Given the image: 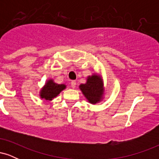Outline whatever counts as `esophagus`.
<instances>
[{"label": "esophagus", "mask_w": 159, "mask_h": 159, "mask_svg": "<svg viewBox=\"0 0 159 159\" xmlns=\"http://www.w3.org/2000/svg\"><path fill=\"white\" fill-rule=\"evenodd\" d=\"M71 87H72V88H75V87H76V81H72L71 82Z\"/></svg>", "instance_id": "1"}]
</instances>
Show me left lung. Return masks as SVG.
<instances>
[{
	"instance_id": "8db88e82",
	"label": "left lung",
	"mask_w": 159,
	"mask_h": 159,
	"mask_svg": "<svg viewBox=\"0 0 159 159\" xmlns=\"http://www.w3.org/2000/svg\"><path fill=\"white\" fill-rule=\"evenodd\" d=\"M79 89L87 102L92 105L101 102L105 98V90L104 81L101 75L93 73L88 75L85 84H81Z\"/></svg>"
}]
</instances>
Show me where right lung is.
I'll list each match as a JSON object with an SVG mask.
<instances>
[{
    "mask_svg": "<svg viewBox=\"0 0 159 159\" xmlns=\"http://www.w3.org/2000/svg\"><path fill=\"white\" fill-rule=\"evenodd\" d=\"M66 88V85L64 84H57L53 78H49L45 81L44 86L39 90V97L41 99L51 102Z\"/></svg>",
    "mask_w": 159,
    "mask_h": 159,
    "instance_id": "right-lung-1",
    "label": "right lung"
}]
</instances>
